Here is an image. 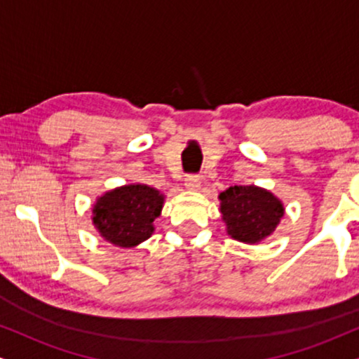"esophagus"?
Returning a JSON list of instances; mask_svg holds the SVG:
<instances>
[{"label": "esophagus", "mask_w": 359, "mask_h": 359, "mask_svg": "<svg viewBox=\"0 0 359 359\" xmlns=\"http://www.w3.org/2000/svg\"><path fill=\"white\" fill-rule=\"evenodd\" d=\"M201 185H202L201 175L189 174L187 179H185V187H187L189 190H198V189H201Z\"/></svg>", "instance_id": "obj_1"}]
</instances>
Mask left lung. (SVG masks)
Wrapping results in <instances>:
<instances>
[{
  "instance_id": "obj_1",
  "label": "left lung",
  "mask_w": 359,
  "mask_h": 359,
  "mask_svg": "<svg viewBox=\"0 0 359 359\" xmlns=\"http://www.w3.org/2000/svg\"><path fill=\"white\" fill-rule=\"evenodd\" d=\"M219 198L226 232L245 243H257L269 237L283 217L285 208L278 198L255 185H233Z\"/></svg>"
}]
</instances>
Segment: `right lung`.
Instances as JSON below:
<instances>
[{
	"mask_svg": "<svg viewBox=\"0 0 359 359\" xmlns=\"http://www.w3.org/2000/svg\"><path fill=\"white\" fill-rule=\"evenodd\" d=\"M162 203L164 195L149 185H124L99 198L93 222L107 242L129 248L151 237Z\"/></svg>",
	"mask_w": 359,
	"mask_h": 359,
	"instance_id": "obj_1",
	"label": "right lung"
}]
</instances>
